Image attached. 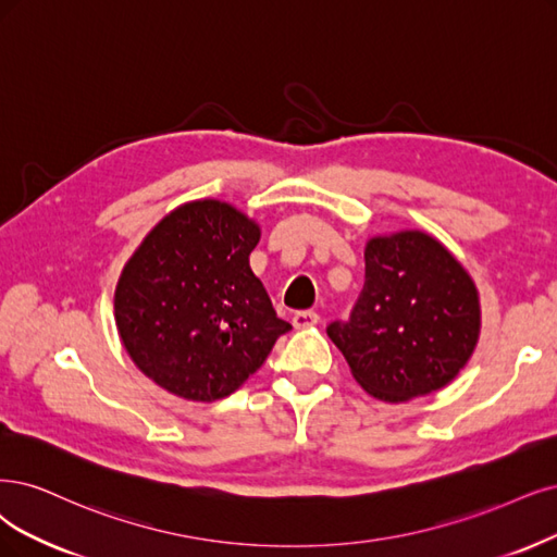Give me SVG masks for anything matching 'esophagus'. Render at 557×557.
Wrapping results in <instances>:
<instances>
[{"label": "esophagus", "mask_w": 557, "mask_h": 557, "mask_svg": "<svg viewBox=\"0 0 557 557\" xmlns=\"http://www.w3.org/2000/svg\"><path fill=\"white\" fill-rule=\"evenodd\" d=\"M292 321L296 327H312L319 323V314L314 310H302V312H296Z\"/></svg>", "instance_id": "1"}]
</instances>
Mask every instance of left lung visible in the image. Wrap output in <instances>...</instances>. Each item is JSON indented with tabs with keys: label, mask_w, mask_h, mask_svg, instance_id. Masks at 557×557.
I'll return each instance as SVG.
<instances>
[{
	"label": "left lung",
	"mask_w": 557,
	"mask_h": 557,
	"mask_svg": "<svg viewBox=\"0 0 557 557\" xmlns=\"http://www.w3.org/2000/svg\"><path fill=\"white\" fill-rule=\"evenodd\" d=\"M480 331V292L461 261L431 234L401 230L367 240L362 294L327 337L367 395L399 404L455 381Z\"/></svg>",
	"instance_id": "1"
}]
</instances>
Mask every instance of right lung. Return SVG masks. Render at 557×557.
I'll list each match as a JSON object with an SVG mask.
<instances>
[{
    "mask_svg": "<svg viewBox=\"0 0 557 557\" xmlns=\"http://www.w3.org/2000/svg\"><path fill=\"white\" fill-rule=\"evenodd\" d=\"M259 238V222L220 199L185 201L144 236L114 289L119 339L144 376L209 404L265 362L292 325L250 268Z\"/></svg>",
    "mask_w": 557,
    "mask_h": 557,
    "instance_id": "right-lung-1",
    "label": "right lung"
}]
</instances>
